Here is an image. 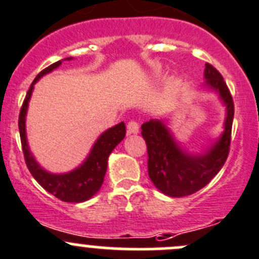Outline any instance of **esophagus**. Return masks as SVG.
<instances>
[{
	"instance_id": "obj_1",
	"label": "esophagus",
	"mask_w": 259,
	"mask_h": 259,
	"mask_svg": "<svg viewBox=\"0 0 259 259\" xmlns=\"http://www.w3.org/2000/svg\"><path fill=\"white\" fill-rule=\"evenodd\" d=\"M126 129H127V130H126L127 135L138 134V133H139V124H138L137 121H134V120H132V121L127 122Z\"/></svg>"
}]
</instances>
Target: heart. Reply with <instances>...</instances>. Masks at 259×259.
Masks as SVG:
<instances>
[{
    "mask_svg": "<svg viewBox=\"0 0 259 259\" xmlns=\"http://www.w3.org/2000/svg\"><path fill=\"white\" fill-rule=\"evenodd\" d=\"M154 72H155V73H158V72H159V68H158V67H155Z\"/></svg>",
    "mask_w": 259,
    "mask_h": 259,
    "instance_id": "obj_1",
    "label": "heart"
}]
</instances>
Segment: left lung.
Returning <instances> with one entry per match:
<instances>
[{"mask_svg": "<svg viewBox=\"0 0 259 259\" xmlns=\"http://www.w3.org/2000/svg\"><path fill=\"white\" fill-rule=\"evenodd\" d=\"M205 86L218 92L227 106L224 133L204 154H190L180 148L162 120H149L142 125L148 149V175L155 187L170 197L192 195L218 175L229 154L234 102L232 94L217 68L206 63Z\"/></svg>", "mask_w": 259, "mask_h": 259, "instance_id": "1", "label": "left lung"}]
</instances>
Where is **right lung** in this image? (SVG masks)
Masks as SVG:
<instances>
[{
    "label": "right lung",
    "mask_w": 259,
    "mask_h": 259,
    "mask_svg": "<svg viewBox=\"0 0 259 259\" xmlns=\"http://www.w3.org/2000/svg\"><path fill=\"white\" fill-rule=\"evenodd\" d=\"M72 59V58H67ZM62 64V60L53 63L49 67L42 69L35 79L32 81L26 97L22 102L21 110L19 115V130L20 139H21L22 152H24L25 163L29 168L32 177L37 181L40 186L48 192L54 195L57 199L62 200L64 202H83L86 200L91 199L94 195H96L97 191L102 186L104 182L105 173L107 168V159L115 149L117 144L124 139L126 127L124 122L115 125L110 127L106 132L102 133L101 137L96 140L91 153L89 154L87 159L79 165L78 168L73 169L72 172L63 173V175H53L42 169L35 158L32 157L31 152L29 149L26 140V129H25V116H26L27 106H29L30 97H31L34 84L41 78L44 74L49 73L53 69L58 68Z\"/></svg>",
    "instance_id": "1"
}]
</instances>
